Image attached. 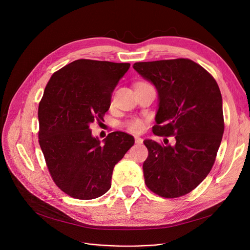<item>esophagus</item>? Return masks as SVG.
<instances>
[{"mask_svg":"<svg viewBox=\"0 0 250 250\" xmlns=\"http://www.w3.org/2000/svg\"><path fill=\"white\" fill-rule=\"evenodd\" d=\"M135 141H136V144H143V139L140 137H135Z\"/></svg>","mask_w":250,"mask_h":250,"instance_id":"esophagus-1","label":"esophagus"}]
</instances>
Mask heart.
I'll return each mask as SVG.
<instances>
[{"instance_id": "heart-1", "label": "heart", "mask_w": 250, "mask_h": 250, "mask_svg": "<svg viewBox=\"0 0 250 250\" xmlns=\"http://www.w3.org/2000/svg\"><path fill=\"white\" fill-rule=\"evenodd\" d=\"M127 128L133 133H140L144 128V124L141 120H133L127 123Z\"/></svg>"}]
</instances>
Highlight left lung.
I'll list each match as a JSON object with an SVG mask.
<instances>
[{"instance_id": "1", "label": "left lung", "mask_w": 250, "mask_h": 250, "mask_svg": "<svg viewBox=\"0 0 250 250\" xmlns=\"http://www.w3.org/2000/svg\"><path fill=\"white\" fill-rule=\"evenodd\" d=\"M133 68L158 92L153 133L175 136L173 145L144 141L149 151L145 183L163 198H178L198 187L214 165L224 133L219 86L188 59L142 62Z\"/></svg>"}]
</instances>
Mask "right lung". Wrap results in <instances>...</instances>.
<instances>
[{
  "label": "right lung",
  "mask_w": 250,
  "mask_h": 250,
  "mask_svg": "<svg viewBox=\"0 0 250 250\" xmlns=\"http://www.w3.org/2000/svg\"><path fill=\"white\" fill-rule=\"evenodd\" d=\"M128 62L77 60L56 72L38 107L39 145L56 185L79 200L108 191L115 164L135 144L124 132L100 143L90 125L110 107L111 94Z\"/></svg>",
  "instance_id": "add662e5"
}]
</instances>
